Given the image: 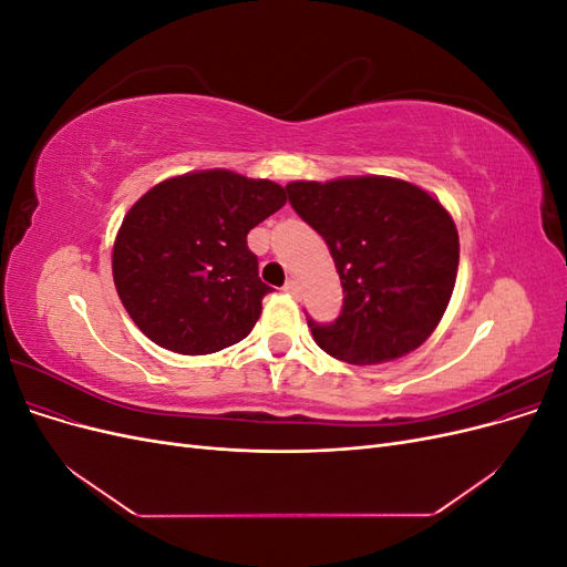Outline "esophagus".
Segmentation results:
<instances>
[{
  "mask_svg": "<svg viewBox=\"0 0 567 567\" xmlns=\"http://www.w3.org/2000/svg\"><path fill=\"white\" fill-rule=\"evenodd\" d=\"M284 290H286L288 296H293V298H296V296L300 293V286H298V281H296V279H288V281H286V286H284Z\"/></svg>",
  "mask_w": 567,
  "mask_h": 567,
  "instance_id": "esophagus-1",
  "label": "esophagus"
}]
</instances>
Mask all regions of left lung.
Instances as JSON below:
<instances>
[{
  "label": "left lung",
  "mask_w": 567,
  "mask_h": 567,
  "mask_svg": "<svg viewBox=\"0 0 567 567\" xmlns=\"http://www.w3.org/2000/svg\"><path fill=\"white\" fill-rule=\"evenodd\" d=\"M288 203L331 250L342 310L331 323L307 317L317 346L369 367L423 346L456 284L458 234L423 188L390 177L290 182Z\"/></svg>",
  "instance_id": "1"
}]
</instances>
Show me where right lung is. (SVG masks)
<instances>
[{
	"mask_svg": "<svg viewBox=\"0 0 567 567\" xmlns=\"http://www.w3.org/2000/svg\"><path fill=\"white\" fill-rule=\"evenodd\" d=\"M284 203L279 184L229 169L165 179L136 200L115 238L113 279L144 336L179 354L244 340L271 290L248 231Z\"/></svg>",
	"mask_w": 567,
	"mask_h": 567,
	"instance_id": "right-lung-1",
	"label": "right lung"
}]
</instances>
